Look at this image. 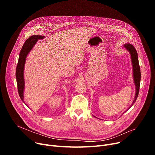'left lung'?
<instances>
[{
    "label": "left lung",
    "instance_id": "left-lung-1",
    "mask_svg": "<svg viewBox=\"0 0 155 155\" xmlns=\"http://www.w3.org/2000/svg\"><path fill=\"white\" fill-rule=\"evenodd\" d=\"M124 47L129 52L131 57V61L133 64V78H134V82L136 86V94L134 99L131 105V107L136 102L137 97L138 96L140 91V80H141V71L139 61H138V57L137 53L136 50L135 48L132 45L127 43L124 45ZM129 107V109H130Z\"/></svg>",
    "mask_w": 155,
    "mask_h": 155
}]
</instances>
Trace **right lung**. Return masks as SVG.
Returning <instances> with one entry per match:
<instances>
[{"label": "right lung", "mask_w": 155, "mask_h": 155, "mask_svg": "<svg viewBox=\"0 0 155 155\" xmlns=\"http://www.w3.org/2000/svg\"><path fill=\"white\" fill-rule=\"evenodd\" d=\"M45 36L40 35H33L29 37L24 43L19 53V60L17 67H16L15 77L17 80V85L18 93L21 99L24 101V68L25 64L26 56L34 47L38 39H44Z\"/></svg>", "instance_id": "obj_1"}]
</instances>
